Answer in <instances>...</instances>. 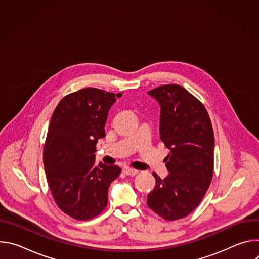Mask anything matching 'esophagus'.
<instances>
[{"mask_svg": "<svg viewBox=\"0 0 259 259\" xmlns=\"http://www.w3.org/2000/svg\"><path fill=\"white\" fill-rule=\"evenodd\" d=\"M137 170H135V169H132V168H129V167H127V168H125L124 169V173L126 174V175H131V176H134V175H136L137 174Z\"/></svg>", "mask_w": 259, "mask_h": 259, "instance_id": "34e87169", "label": "esophagus"}]
</instances>
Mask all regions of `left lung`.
Returning a JSON list of instances; mask_svg holds the SVG:
<instances>
[{"mask_svg": "<svg viewBox=\"0 0 259 259\" xmlns=\"http://www.w3.org/2000/svg\"><path fill=\"white\" fill-rule=\"evenodd\" d=\"M161 108L160 139L170 153L165 159L169 174L156 173V186L147 206L166 220L186 217L203 200L213 176L214 134L205 106L175 84L147 92Z\"/></svg>", "mask_w": 259, "mask_h": 259, "instance_id": "left-lung-1", "label": "left lung"}]
</instances>
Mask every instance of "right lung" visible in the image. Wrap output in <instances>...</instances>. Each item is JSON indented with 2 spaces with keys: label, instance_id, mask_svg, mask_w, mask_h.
Masks as SVG:
<instances>
[{
  "label": "right lung",
  "instance_id": "add662e5",
  "mask_svg": "<svg viewBox=\"0 0 259 259\" xmlns=\"http://www.w3.org/2000/svg\"><path fill=\"white\" fill-rule=\"evenodd\" d=\"M121 96L85 88L63 97L51 117L43 152L46 177L58 207L75 219L103 211L110 183L121 173L117 165L96 166L94 155L109 109Z\"/></svg>",
  "mask_w": 259,
  "mask_h": 259
}]
</instances>
